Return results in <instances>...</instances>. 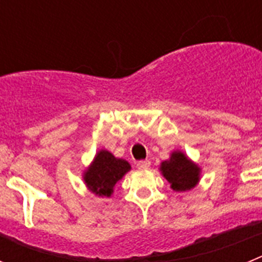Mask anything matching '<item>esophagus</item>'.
<instances>
[{
    "mask_svg": "<svg viewBox=\"0 0 262 262\" xmlns=\"http://www.w3.org/2000/svg\"><path fill=\"white\" fill-rule=\"evenodd\" d=\"M149 165H151V161H149V160H140V161L136 163V166H138V169H140V170L148 169L149 168Z\"/></svg>",
    "mask_w": 262,
    "mask_h": 262,
    "instance_id": "1",
    "label": "esophagus"
}]
</instances>
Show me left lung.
Returning <instances> with one entry per match:
<instances>
[{"label":"left lung","mask_w":262,"mask_h":262,"mask_svg":"<svg viewBox=\"0 0 262 262\" xmlns=\"http://www.w3.org/2000/svg\"><path fill=\"white\" fill-rule=\"evenodd\" d=\"M160 169L164 177L170 182L173 190H189L200 180V168L181 152L172 154L170 159L164 161Z\"/></svg>","instance_id":"obj_1"}]
</instances>
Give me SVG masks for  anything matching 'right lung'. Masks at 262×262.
<instances>
[{
    "label": "right lung",
    "mask_w": 262,
    "mask_h": 262,
    "mask_svg": "<svg viewBox=\"0 0 262 262\" xmlns=\"http://www.w3.org/2000/svg\"><path fill=\"white\" fill-rule=\"evenodd\" d=\"M129 169L131 166L126 160L117 159L108 151H99L85 173V182L93 193L108 196L115 184Z\"/></svg>",
    "instance_id": "1"
}]
</instances>
